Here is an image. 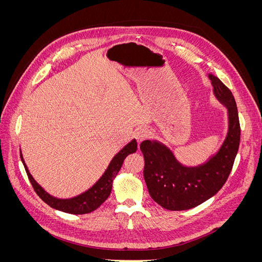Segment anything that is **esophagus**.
I'll list each match as a JSON object with an SVG mask.
<instances>
[{
	"instance_id": "esophagus-1",
	"label": "esophagus",
	"mask_w": 262,
	"mask_h": 262,
	"mask_svg": "<svg viewBox=\"0 0 262 262\" xmlns=\"http://www.w3.org/2000/svg\"><path fill=\"white\" fill-rule=\"evenodd\" d=\"M150 133L152 132H150V130L148 128H146V126H141V128H139L136 133V138H137L139 143H141L142 141L147 139L150 136Z\"/></svg>"
}]
</instances>
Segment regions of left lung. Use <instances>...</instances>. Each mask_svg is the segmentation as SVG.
<instances>
[{"mask_svg": "<svg viewBox=\"0 0 262 262\" xmlns=\"http://www.w3.org/2000/svg\"><path fill=\"white\" fill-rule=\"evenodd\" d=\"M209 78L214 95L228 113L227 136L216 154L204 164L187 167L161 142L145 140L140 145L149 195L166 210L192 209L216 194L231 173L238 152L241 125L235 98L220 78L213 74H209Z\"/></svg>", "mask_w": 262, "mask_h": 262, "instance_id": "left-lung-1", "label": "left lung"}]
</instances>
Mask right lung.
I'll return each mask as SVG.
<instances>
[{
    "instance_id": "1",
    "label": "right lung",
    "mask_w": 262,
    "mask_h": 262,
    "mask_svg": "<svg viewBox=\"0 0 262 262\" xmlns=\"http://www.w3.org/2000/svg\"><path fill=\"white\" fill-rule=\"evenodd\" d=\"M137 149H138V143L137 141L133 139L130 143L126 144L120 150V152L116 154V156L113 158L112 162H110L106 171L102 173V176L98 179L96 184L89 190H86L85 192L78 194L74 198H70V199H58V198H54L47 191H45V189L38 184L33 176L30 175L27 166L25 162H24L21 152H20V158L24 164V167H25V170L27 172V176L29 178L31 186H33L36 193L43 202H46L47 204L50 205L51 208L55 210H59L66 213L86 214V213H91L95 211L107 200V198L109 196L110 192H112L113 181L116 178L119 170H120L124 158L129 154L137 152Z\"/></svg>"
}]
</instances>
